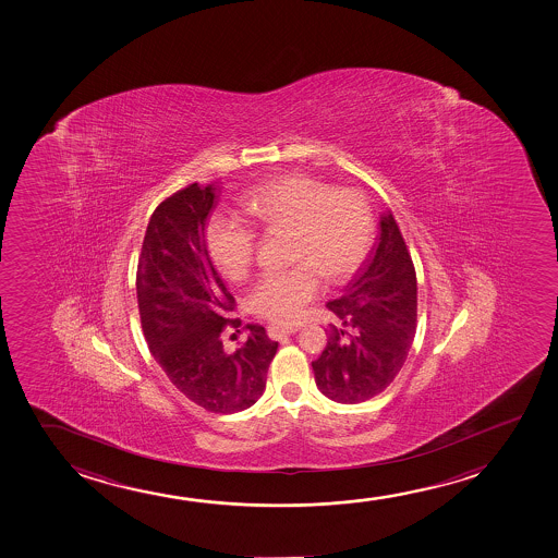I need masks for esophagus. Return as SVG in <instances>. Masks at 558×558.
Segmentation results:
<instances>
[{"instance_id": "34e87169", "label": "esophagus", "mask_w": 558, "mask_h": 558, "mask_svg": "<svg viewBox=\"0 0 558 558\" xmlns=\"http://www.w3.org/2000/svg\"><path fill=\"white\" fill-rule=\"evenodd\" d=\"M298 328H288V326H270L268 328V336L272 337V339H278V337L282 336H291V333H295Z\"/></svg>"}]
</instances>
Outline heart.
<instances>
[{
	"mask_svg": "<svg viewBox=\"0 0 558 558\" xmlns=\"http://www.w3.org/2000/svg\"><path fill=\"white\" fill-rule=\"evenodd\" d=\"M245 214L265 230H288L293 267L272 270L255 283L250 305L270 320H295L303 306L329 282L351 278L366 260L374 240V219L356 191H333L320 179L291 173L253 189ZM207 250L217 268L238 280L252 267L255 232L236 219L215 217L206 232Z\"/></svg>",
	"mask_w": 558,
	"mask_h": 558,
	"instance_id": "obj_1",
	"label": "heart"
}]
</instances>
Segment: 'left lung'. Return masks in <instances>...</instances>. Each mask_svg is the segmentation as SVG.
<instances>
[{
    "mask_svg": "<svg viewBox=\"0 0 558 558\" xmlns=\"http://www.w3.org/2000/svg\"><path fill=\"white\" fill-rule=\"evenodd\" d=\"M339 326L314 360V381L324 397L359 404L395 381L412 347L417 322V278L402 232L390 211L379 238L343 295L329 301Z\"/></svg>",
    "mask_w": 558,
    "mask_h": 558,
    "instance_id": "left-lung-1",
    "label": "left lung"
}]
</instances>
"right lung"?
Segmentation results:
<instances>
[{
    "label": "right lung",
    "instance_id": "obj_1",
    "mask_svg": "<svg viewBox=\"0 0 558 558\" xmlns=\"http://www.w3.org/2000/svg\"><path fill=\"white\" fill-rule=\"evenodd\" d=\"M215 199V184L194 183L154 209L138 255V314L169 381L207 412L236 413L265 392L278 343L263 326H250L238 351L222 347V329L236 320L229 318L234 298L207 253Z\"/></svg>",
    "mask_w": 558,
    "mask_h": 558
}]
</instances>
